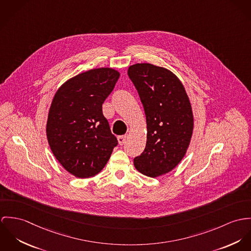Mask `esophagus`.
I'll return each instance as SVG.
<instances>
[{"label":"esophagus","instance_id":"esophagus-1","mask_svg":"<svg viewBox=\"0 0 251 251\" xmlns=\"http://www.w3.org/2000/svg\"><path fill=\"white\" fill-rule=\"evenodd\" d=\"M126 139H127V136H119V137L117 138L118 143H119L120 145H123L124 142L126 141Z\"/></svg>","mask_w":251,"mask_h":251}]
</instances>
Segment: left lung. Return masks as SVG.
I'll return each instance as SVG.
<instances>
[{
	"instance_id": "1",
	"label": "left lung",
	"mask_w": 251,
	"mask_h": 251,
	"mask_svg": "<svg viewBox=\"0 0 251 251\" xmlns=\"http://www.w3.org/2000/svg\"><path fill=\"white\" fill-rule=\"evenodd\" d=\"M142 103L147 124L144 151L134 159L143 175L155 178L182 161L194 131V114L181 81L170 70L151 63L128 68Z\"/></svg>"
}]
</instances>
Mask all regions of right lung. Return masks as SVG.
<instances>
[{
	"instance_id": "obj_1",
	"label": "right lung",
	"mask_w": 251,
	"mask_h": 251,
	"mask_svg": "<svg viewBox=\"0 0 251 251\" xmlns=\"http://www.w3.org/2000/svg\"><path fill=\"white\" fill-rule=\"evenodd\" d=\"M119 76L109 67L90 69L67 80L52 100L48 143L58 163L75 177L98 174L117 145L102 105Z\"/></svg>"
}]
</instances>
